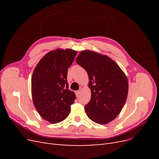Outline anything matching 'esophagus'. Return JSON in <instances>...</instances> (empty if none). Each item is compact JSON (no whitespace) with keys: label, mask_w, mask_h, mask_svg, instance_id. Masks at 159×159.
I'll return each mask as SVG.
<instances>
[{"label":"esophagus","mask_w":159,"mask_h":159,"mask_svg":"<svg viewBox=\"0 0 159 159\" xmlns=\"http://www.w3.org/2000/svg\"><path fill=\"white\" fill-rule=\"evenodd\" d=\"M80 90H78V91H75V95H76L77 97H79V96H80Z\"/></svg>","instance_id":"obj_1"}]
</instances>
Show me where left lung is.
Masks as SVG:
<instances>
[{
  "mask_svg": "<svg viewBox=\"0 0 159 159\" xmlns=\"http://www.w3.org/2000/svg\"><path fill=\"white\" fill-rule=\"evenodd\" d=\"M75 61L89 76L91 97L85 106L88 117L101 125L113 121L126 102L129 88L127 76L109 57L93 51H81Z\"/></svg>",
  "mask_w": 159,
  "mask_h": 159,
  "instance_id": "1",
  "label": "left lung"
}]
</instances>
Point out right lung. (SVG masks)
<instances>
[{
	"mask_svg": "<svg viewBox=\"0 0 159 159\" xmlns=\"http://www.w3.org/2000/svg\"><path fill=\"white\" fill-rule=\"evenodd\" d=\"M77 51L57 49L46 54L38 62L32 76V96L40 116L51 123L64 121L75 99L68 89L67 74Z\"/></svg>",
	"mask_w": 159,
	"mask_h": 159,
	"instance_id": "add662e5",
	"label": "right lung"
}]
</instances>
